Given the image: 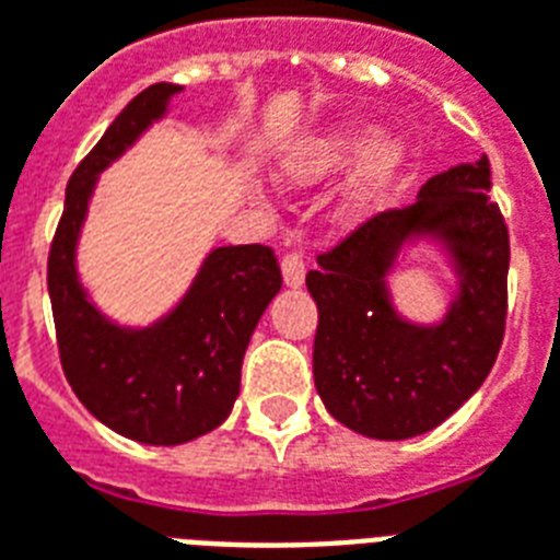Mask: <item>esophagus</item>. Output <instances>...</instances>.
Segmentation results:
<instances>
[{
	"label": "esophagus",
	"instance_id": "obj_1",
	"mask_svg": "<svg viewBox=\"0 0 560 560\" xmlns=\"http://www.w3.org/2000/svg\"><path fill=\"white\" fill-rule=\"evenodd\" d=\"M280 268H283V283L289 285V289H298V285H303L306 266H303L301 254H285L283 262H280Z\"/></svg>",
	"mask_w": 560,
	"mask_h": 560
}]
</instances>
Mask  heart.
Returning a JSON list of instances; mask_svg holds the SVG:
<instances>
[{"label": "heart", "instance_id": "heart-1", "mask_svg": "<svg viewBox=\"0 0 560 560\" xmlns=\"http://www.w3.org/2000/svg\"><path fill=\"white\" fill-rule=\"evenodd\" d=\"M357 162L345 186L348 212H365L406 166V145L394 137H376L374 125L345 122L312 137L280 166V177L292 186H315L341 175Z\"/></svg>", "mask_w": 560, "mask_h": 560}]
</instances>
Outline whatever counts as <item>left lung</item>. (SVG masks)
<instances>
[{
  "label": "left lung",
  "mask_w": 560,
  "mask_h": 560,
  "mask_svg": "<svg viewBox=\"0 0 560 560\" xmlns=\"http://www.w3.org/2000/svg\"><path fill=\"white\" fill-rule=\"evenodd\" d=\"M479 158L429 177L418 201L359 224L306 275L318 306L312 374L332 418L359 435L402 441L444 423L491 374L509 312V228L488 201ZM447 250L459 292L438 325L393 310L387 271L409 241Z\"/></svg>",
  "instance_id": "obj_1"
}]
</instances>
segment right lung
Wrapping results in <instances>:
<instances>
[{
	"mask_svg": "<svg viewBox=\"0 0 560 560\" xmlns=\"http://www.w3.org/2000/svg\"><path fill=\"white\" fill-rule=\"evenodd\" d=\"M180 90L151 84L116 116L69 177L49 250L51 315L72 392L104 427L154 446L186 444L228 420L250 336L283 285L266 245L212 248L175 310L149 327H119L78 280L75 248L95 180L166 116Z\"/></svg>",
	"mask_w": 560,
	"mask_h": 560,
	"instance_id": "right-lung-1",
	"label": "right lung"
}]
</instances>
